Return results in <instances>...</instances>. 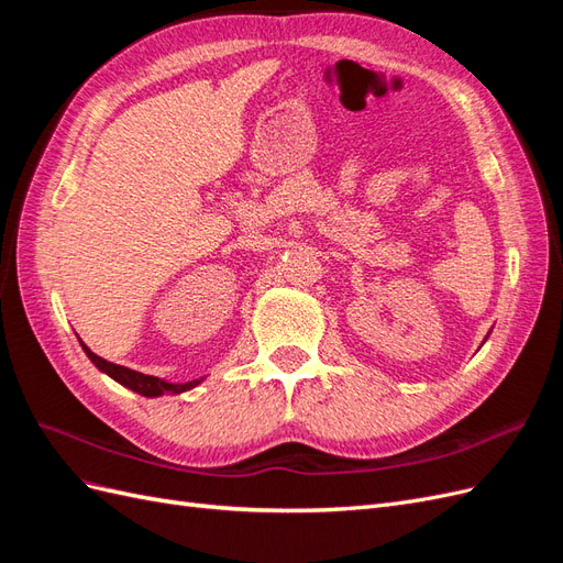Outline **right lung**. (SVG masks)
I'll return each instance as SVG.
<instances>
[{"mask_svg":"<svg viewBox=\"0 0 563 563\" xmlns=\"http://www.w3.org/2000/svg\"><path fill=\"white\" fill-rule=\"evenodd\" d=\"M79 345H81V350H84V352H87V356H89V360L93 362V366H96L98 371H103L106 376H110V378H112V380H117L119 385L129 387L131 391H139V395H143V397L183 395V391L197 387V385L203 380V378H199V380H190V383H168V380H164V378H157V376H145V373H139V371H133V368L112 364V362L103 360V356L93 354L87 345L81 343V340H79Z\"/></svg>","mask_w":563,"mask_h":563,"instance_id":"right-lung-1","label":"right lung"}]
</instances>
